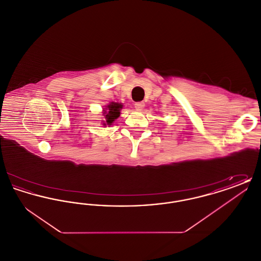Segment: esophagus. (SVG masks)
I'll list each match as a JSON object with an SVG mask.
<instances>
[{"label": "esophagus", "instance_id": "1", "mask_svg": "<svg viewBox=\"0 0 261 261\" xmlns=\"http://www.w3.org/2000/svg\"><path fill=\"white\" fill-rule=\"evenodd\" d=\"M144 108H145V102L144 101H137V102H135V109L138 112L143 111Z\"/></svg>", "mask_w": 261, "mask_h": 261}]
</instances>
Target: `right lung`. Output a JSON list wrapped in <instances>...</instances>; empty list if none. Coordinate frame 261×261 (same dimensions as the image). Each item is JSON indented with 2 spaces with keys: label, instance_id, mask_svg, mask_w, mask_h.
<instances>
[{
  "label": "right lung",
  "instance_id": "1",
  "mask_svg": "<svg viewBox=\"0 0 261 261\" xmlns=\"http://www.w3.org/2000/svg\"><path fill=\"white\" fill-rule=\"evenodd\" d=\"M122 109H123V105L121 102L112 101L109 105H107L101 112H102L101 114L102 126L111 127L113 124V122L120 116V112Z\"/></svg>",
  "mask_w": 261,
  "mask_h": 261
}]
</instances>
